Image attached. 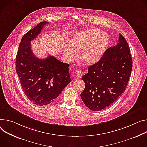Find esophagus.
I'll list each match as a JSON object with an SVG mask.
<instances>
[{
    "label": "esophagus",
    "instance_id": "esophagus-1",
    "mask_svg": "<svg viewBox=\"0 0 147 147\" xmlns=\"http://www.w3.org/2000/svg\"><path fill=\"white\" fill-rule=\"evenodd\" d=\"M83 73L81 71H76V77L78 78H80L82 77Z\"/></svg>",
    "mask_w": 147,
    "mask_h": 147
}]
</instances>
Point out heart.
Wrapping results in <instances>:
<instances>
[{
  "label": "heart",
  "mask_w": 147,
  "mask_h": 147,
  "mask_svg": "<svg viewBox=\"0 0 147 147\" xmlns=\"http://www.w3.org/2000/svg\"><path fill=\"white\" fill-rule=\"evenodd\" d=\"M109 35L98 29H91L76 33L71 38L70 45L65 46L66 58L71 61L80 51L79 57L87 65L97 63L109 46Z\"/></svg>",
  "instance_id": "b5f03b06"
}]
</instances>
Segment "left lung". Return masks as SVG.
<instances>
[{"label": "left lung", "instance_id": "obj_1", "mask_svg": "<svg viewBox=\"0 0 147 147\" xmlns=\"http://www.w3.org/2000/svg\"><path fill=\"white\" fill-rule=\"evenodd\" d=\"M132 67L129 47L119 33L117 45L106 50L100 60L90 66L87 74L82 77L85 88L80 96L87 107L99 111L110 106L125 91Z\"/></svg>", "mask_w": 147, "mask_h": 147}]
</instances>
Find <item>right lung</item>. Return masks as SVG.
Listing matches in <instances>:
<instances>
[{
  "instance_id": "right-lung-1",
  "label": "right lung",
  "mask_w": 147,
  "mask_h": 147,
  "mask_svg": "<svg viewBox=\"0 0 147 147\" xmlns=\"http://www.w3.org/2000/svg\"><path fill=\"white\" fill-rule=\"evenodd\" d=\"M47 23H39L23 36L16 57V70L24 94L39 106L56 100L71 81L69 64L52 56L45 59L37 58L32 51L30 42Z\"/></svg>"
}]
</instances>
